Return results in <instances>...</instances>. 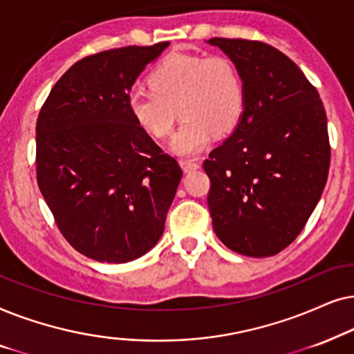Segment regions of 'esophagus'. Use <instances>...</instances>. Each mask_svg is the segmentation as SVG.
<instances>
[{
	"mask_svg": "<svg viewBox=\"0 0 354 354\" xmlns=\"http://www.w3.org/2000/svg\"><path fill=\"white\" fill-rule=\"evenodd\" d=\"M180 165H181V168L185 169L186 173H189V171H196V169H199V168H201V163H197L196 160H187V158H183V160H180Z\"/></svg>",
	"mask_w": 354,
	"mask_h": 354,
	"instance_id": "34e87169",
	"label": "esophagus"
}]
</instances>
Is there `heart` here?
<instances>
[{"instance_id":"obj_1","label":"heart","mask_w":354,"mask_h":354,"mask_svg":"<svg viewBox=\"0 0 354 354\" xmlns=\"http://www.w3.org/2000/svg\"><path fill=\"white\" fill-rule=\"evenodd\" d=\"M149 84L150 88L128 93L131 116L150 136L163 139L171 134L180 111L183 122L171 150L185 157L202 152L214 133L236 128L246 106L241 73L225 56L168 55L150 73Z\"/></svg>"}]
</instances>
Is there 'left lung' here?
<instances>
[{"instance_id":"8db88e82","label":"left lung","mask_w":354,"mask_h":354,"mask_svg":"<svg viewBox=\"0 0 354 354\" xmlns=\"http://www.w3.org/2000/svg\"><path fill=\"white\" fill-rule=\"evenodd\" d=\"M233 61L246 106L238 126L204 162L215 234L249 257L279 254L304 228L330 167L327 116L288 56L262 41L207 40Z\"/></svg>"}]
</instances>
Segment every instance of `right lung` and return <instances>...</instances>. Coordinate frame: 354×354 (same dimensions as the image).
I'll return each mask as SVG.
<instances>
[{"mask_svg": "<svg viewBox=\"0 0 354 354\" xmlns=\"http://www.w3.org/2000/svg\"><path fill=\"white\" fill-rule=\"evenodd\" d=\"M168 41L87 56L51 88L37 120V183L75 251L124 263L165 230L183 171L128 110L136 79Z\"/></svg>", "mask_w": 354, "mask_h": 354, "instance_id": "obj_1", "label": "right lung"}]
</instances>
